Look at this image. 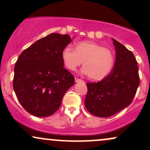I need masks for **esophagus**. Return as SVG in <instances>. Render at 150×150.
I'll return each instance as SVG.
<instances>
[{
	"mask_svg": "<svg viewBox=\"0 0 150 150\" xmlns=\"http://www.w3.org/2000/svg\"><path fill=\"white\" fill-rule=\"evenodd\" d=\"M75 82H84V81L82 80H81V79L76 78V77H75Z\"/></svg>",
	"mask_w": 150,
	"mask_h": 150,
	"instance_id": "esophagus-1",
	"label": "esophagus"
}]
</instances>
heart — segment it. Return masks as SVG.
Segmentation results:
<instances>
[{
  "mask_svg": "<svg viewBox=\"0 0 150 150\" xmlns=\"http://www.w3.org/2000/svg\"><path fill=\"white\" fill-rule=\"evenodd\" d=\"M61 58L67 68L75 70L83 63L82 73L91 79L100 80L111 73L115 63L113 51L91 41L75 44V49L68 45L61 51Z\"/></svg>",
  "mask_w": 150,
  "mask_h": 150,
  "instance_id": "heart-1",
  "label": "heart"
}]
</instances>
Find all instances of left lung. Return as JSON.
<instances>
[{
  "label": "left lung",
  "mask_w": 150,
  "mask_h": 150,
  "mask_svg": "<svg viewBox=\"0 0 150 150\" xmlns=\"http://www.w3.org/2000/svg\"><path fill=\"white\" fill-rule=\"evenodd\" d=\"M116 61L112 70L100 82H87L85 105L95 116L107 118L131 104L140 85L138 67L133 53L116 39Z\"/></svg>",
  "instance_id": "left-lung-1"
}]
</instances>
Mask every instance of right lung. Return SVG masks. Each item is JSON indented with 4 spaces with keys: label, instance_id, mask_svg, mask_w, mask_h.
<instances>
[{
    "label": "right lung",
    "instance_id": "1",
    "mask_svg": "<svg viewBox=\"0 0 150 150\" xmlns=\"http://www.w3.org/2000/svg\"><path fill=\"white\" fill-rule=\"evenodd\" d=\"M72 42L68 34L52 33L39 39L20 55L14 68L13 89L20 104L37 117L52 115L75 83L63 68L61 51Z\"/></svg>",
    "mask_w": 150,
    "mask_h": 150
}]
</instances>
